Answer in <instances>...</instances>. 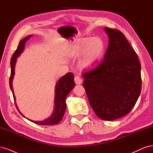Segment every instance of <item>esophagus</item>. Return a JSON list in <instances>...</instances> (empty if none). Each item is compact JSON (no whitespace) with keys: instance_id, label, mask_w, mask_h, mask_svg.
Masks as SVG:
<instances>
[{"instance_id":"34e87169","label":"esophagus","mask_w":153,"mask_h":153,"mask_svg":"<svg viewBox=\"0 0 153 153\" xmlns=\"http://www.w3.org/2000/svg\"><path fill=\"white\" fill-rule=\"evenodd\" d=\"M74 80H75V84H77V85H80V84H81L82 83V78L79 76H76L75 77V79H74Z\"/></svg>"}]
</instances>
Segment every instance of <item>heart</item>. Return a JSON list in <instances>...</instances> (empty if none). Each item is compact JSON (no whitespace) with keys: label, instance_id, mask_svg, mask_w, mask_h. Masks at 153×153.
<instances>
[{"label":"heart","instance_id":"1","mask_svg":"<svg viewBox=\"0 0 153 153\" xmlns=\"http://www.w3.org/2000/svg\"><path fill=\"white\" fill-rule=\"evenodd\" d=\"M76 52L82 54L84 57L80 62L82 68H90L99 62L103 57L105 52V44L99 38H85L81 39L75 47Z\"/></svg>","mask_w":153,"mask_h":153}]
</instances>
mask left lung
Returning a JSON list of instances; mask_svg holds the SVG:
<instances>
[{"mask_svg": "<svg viewBox=\"0 0 153 153\" xmlns=\"http://www.w3.org/2000/svg\"><path fill=\"white\" fill-rule=\"evenodd\" d=\"M109 41L103 61L82 74L92 108L105 121L131 112L141 92V64L135 51L118 29L105 27Z\"/></svg>", "mask_w": 153, "mask_h": 153, "instance_id": "8db88e82", "label": "left lung"}]
</instances>
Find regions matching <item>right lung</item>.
Wrapping results in <instances>:
<instances>
[{"instance_id":"add662e5","label":"right lung","mask_w":153,"mask_h":153,"mask_svg":"<svg viewBox=\"0 0 153 153\" xmlns=\"http://www.w3.org/2000/svg\"><path fill=\"white\" fill-rule=\"evenodd\" d=\"M31 35L27 36V38L20 41L18 48L15 50V53H13L11 59V76L10 78V86L13 92L14 100H15V95H14V92L12 87V81L14 75H15V66L16 61V58L23 52L25 42L27 40L29 39ZM73 77V74L72 73H68L64 76L60 78L59 80L57 82L56 87H55L54 111L52 115L48 119L44 120L43 121H31L32 122L40 125H53L57 124L61 121L66 110V97L75 85ZM16 108L18 109L17 106Z\"/></svg>"}]
</instances>
